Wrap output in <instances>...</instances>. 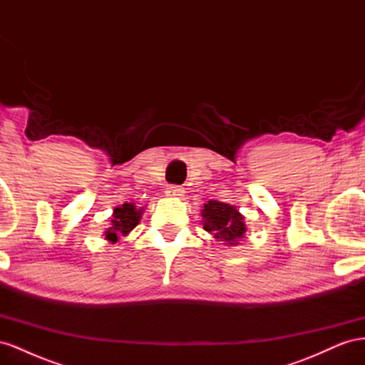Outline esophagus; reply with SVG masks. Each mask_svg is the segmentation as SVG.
I'll return each mask as SVG.
<instances>
[{
  "label": "esophagus",
  "instance_id": "esophagus-1",
  "mask_svg": "<svg viewBox=\"0 0 365 365\" xmlns=\"http://www.w3.org/2000/svg\"><path fill=\"white\" fill-rule=\"evenodd\" d=\"M165 193H168L169 196H182V195L185 193V190L182 189L181 185L172 184V185H169V187H168V192H165Z\"/></svg>",
  "mask_w": 365,
  "mask_h": 365
}]
</instances>
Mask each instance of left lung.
<instances>
[{"instance_id": "8db88e82", "label": "left lung", "mask_w": 365, "mask_h": 365, "mask_svg": "<svg viewBox=\"0 0 365 365\" xmlns=\"http://www.w3.org/2000/svg\"><path fill=\"white\" fill-rule=\"evenodd\" d=\"M204 230L213 235L216 240L228 245L237 244V239L244 237L247 231L242 216L235 205L225 202L208 201L202 210Z\"/></svg>"}]
</instances>
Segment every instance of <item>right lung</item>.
Segmentation results:
<instances>
[{
	"instance_id": "right-lung-1",
	"label": "right lung",
	"mask_w": 365,
	"mask_h": 365,
	"mask_svg": "<svg viewBox=\"0 0 365 365\" xmlns=\"http://www.w3.org/2000/svg\"><path fill=\"white\" fill-rule=\"evenodd\" d=\"M143 213V208L138 210L134 204H123L114 210V215L111 219V228L105 231V236L109 242H115L120 236H126L130 230H134L140 222V217Z\"/></svg>"
}]
</instances>
